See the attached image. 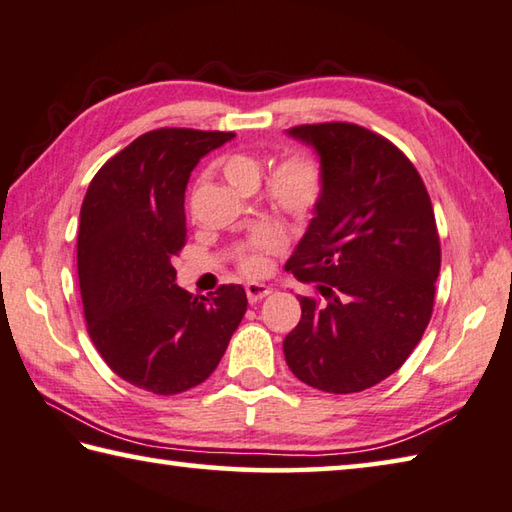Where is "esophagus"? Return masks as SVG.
I'll use <instances>...</instances> for the list:
<instances>
[{
	"label": "esophagus",
	"instance_id": "34e87169",
	"mask_svg": "<svg viewBox=\"0 0 512 512\" xmlns=\"http://www.w3.org/2000/svg\"><path fill=\"white\" fill-rule=\"evenodd\" d=\"M271 291H273L271 286L259 284V282H248V284H246V295H248V302H250V304L264 300L266 295H271Z\"/></svg>",
	"mask_w": 512,
	"mask_h": 512
}]
</instances>
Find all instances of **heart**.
I'll return each mask as SVG.
<instances>
[{"mask_svg": "<svg viewBox=\"0 0 512 512\" xmlns=\"http://www.w3.org/2000/svg\"><path fill=\"white\" fill-rule=\"evenodd\" d=\"M226 181L239 192H250L262 179L264 163L253 154L235 152L221 163ZM324 179L320 165L306 154H291L273 167L266 179V197L277 210L286 212L295 219L309 217L322 199ZM282 248V237L271 228H259L250 237L239 266L246 273H259L264 268V255L277 253Z\"/></svg>", "mask_w": 512, "mask_h": 512, "instance_id": "b5f03b06", "label": "heart"}]
</instances>
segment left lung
<instances>
[{"label": "left lung", "instance_id": "obj_1", "mask_svg": "<svg viewBox=\"0 0 512 512\" xmlns=\"http://www.w3.org/2000/svg\"><path fill=\"white\" fill-rule=\"evenodd\" d=\"M320 156L322 199L286 262L318 297L284 338L286 365L329 394L378 385L432 318L441 244L423 179L387 138L351 123L288 129Z\"/></svg>", "mask_w": 512, "mask_h": 512}]
</instances>
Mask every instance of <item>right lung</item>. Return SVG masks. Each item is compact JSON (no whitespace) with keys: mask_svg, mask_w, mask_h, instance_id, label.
<instances>
[{"mask_svg":"<svg viewBox=\"0 0 512 512\" xmlns=\"http://www.w3.org/2000/svg\"><path fill=\"white\" fill-rule=\"evenodd\" d=\"M232 132L163 127L138 136L100 167L80 208L78 280L87 331L127 383L172 396L217 369L246 313L239 284L194 297L176 286L185 246V188Z\"/></svg>","mask_w":512,"mask_h":512,"instance_id":"right-lung-1","label":"right lung"}]
</instances>
